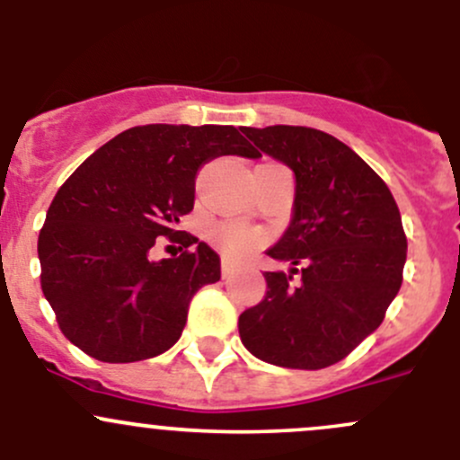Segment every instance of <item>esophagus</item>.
Here are the masks:
<instances>
[{
  "label": "esophagus",
  "instance_id": "obj_1",
  "mask_svg": "<svg viewBox=\"0 0 460 460\" xmlns=\"http://www.w3.org/2000/svg\"><path fill=\"white\" fill-rule=\"evenodd\" d=\"M235 269H238V264L234 262L231 258H222V278H231L235 273Z\"/></svg>",
  "mask_w": 460,
  "mask_h": 460
}]
</instances>
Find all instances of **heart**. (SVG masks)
<instances>
[{
	"label": "heart",
	"mask_w": 460,
	"mask_h": 460,
	"mask_svg": "<svg viewBox=\"0 0 460 460\" xmlns=\"http://www.w3.org/2000/svg\"><path fill=\"white\" fill-rule=\"evenodd\" d=\"M211 238L225 253H240L252 247V244H256L258 235L247 226L238 225V222H225V225H217L211 231Z\"/></svg>",
	"instance_id": "heart-1"
}]
</instances>
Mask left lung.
I'll return each instance as SVG.
<instances>
[{
    "instance_id": "1",
    "label": "left lung",
    "mask_w": 460,
    "mask_h": 460,
    "mask_svg": "<svg viewBox=\"0 0 460 460\" xmlns=\"http://www.w3.org/2000/svg\"><path fill=\"white\" fill-rule=\"evenodd\" d=\"M260 153L294 171L291 222L267 252V294L240 314L243 345L264 363L323 369L383 323L407 258L401 211L360 155L307 127H240Z\"/></svg>"
}]
</instances>
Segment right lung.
I'll list each match as a JSON object with an SVG mask.
<instances>
[{
  "label": "right lung",
  "mask_w": 460,
  "mask_h": 460,
  "mask_svg": "<svg viewBox=\"0 0 460 460\" xmlns=\"http://www.w3.org/2000/svg\"><path fill=\"white\" fill-rule=\"evenodd\" d=\"M220 155L260 153L234 127L146 124L97 148L59 187L37 240L41 291L64 336L91 358L164 354L198 289L220 280V256L175 231L193 208L198 171ZM162 234L185 252L151 261Z\"/></svg>",
  "instance_id": "right-lung-1"
}]
</instances>
